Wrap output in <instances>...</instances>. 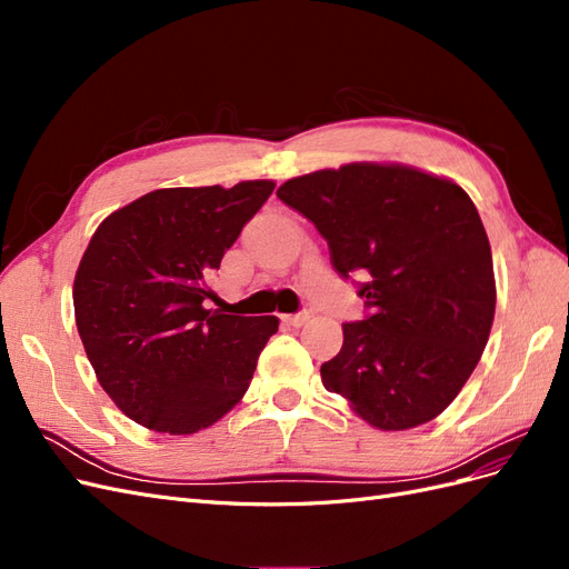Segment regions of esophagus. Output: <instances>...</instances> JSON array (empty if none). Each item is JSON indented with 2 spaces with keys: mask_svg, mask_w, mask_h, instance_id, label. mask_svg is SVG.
I'll list each match as a JSON object with an SVG mask.
<instances>
[{
  "mask_svg": "<svg viewBox=\"0 0 569 569\" xmlns=\"http://www.w3.org/2000/svg\"><path fill=\"white\" fill-rule=\"evenodd\" d=\"M308 318H311V313H308V311H299V313H291V316H282V320H284L287 325H295V327L306 325V322H308Z\"/></svg>",
  "mask_w": 569,
  "mask_h": 569,
  "instance_id": "34e87169",
  "label": "esophagus"
}]
</instances>
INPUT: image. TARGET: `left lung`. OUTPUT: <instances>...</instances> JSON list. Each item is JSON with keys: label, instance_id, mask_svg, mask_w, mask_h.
<instances>
[{"label": "left lung", "instance_id": "obj_1", "mask_svg": "<svg viewBox=\"0 0 569 569\" xmlns=\"http://www.w3.org/2000/svg\"><path fill=\"white\" fill-rule=\"evenodd\" d=\"M278 197L316 226L343 280L366 272L368 316L343 322L320 366L327 391L385 432L435 420L485 351L496 282L491 247L465 189L396 163L291 178Z\"/></svg>", "mask_w": 569, "mask_h": 569}]
</instances>
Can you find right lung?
<instances>
[{"instance_id":"1","label":"right lung","mask_w":569,"mask_h":569,"mask_svg":"<svg viewBox=\"0 0 569 569\" xmlns=\"http://www.w3.org/2000/svg\"><path fill=\"white\" fill-rule=\"evenodd\" d=\"M272 189H157L92 234L73 282L76 325L99 385L130 420L194 435L249 389L280 320L226 316L206 301L222 256Z\"/></svg>"}]
</instances>
